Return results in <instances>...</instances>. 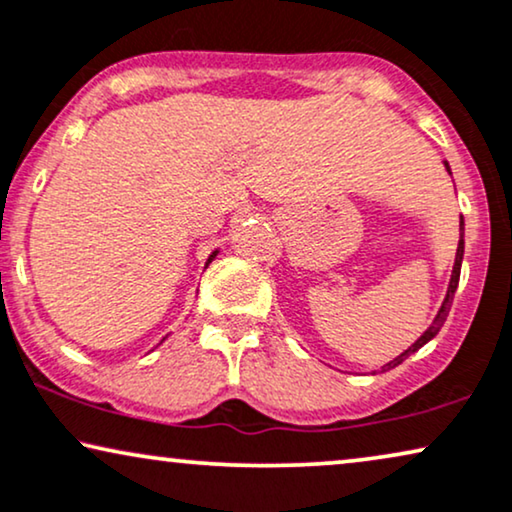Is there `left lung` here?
Returning <instances> with one entry per match:
<instances>
[{"label":"left lung","instance_id":"left-lung-1","mask_svg":"<svg viewBox=\"0 0 512 512\" xmlns=\"http://www.w3.org/2000/svg\"><path fill=\"white\" fill-rule=\"evenodd\" d=\"M445 168H447V173L452 175V170H449V163L445 161ZM461 238H459V248H456V260H454V269H452V278H449V288H447V295H445V299H442V306H440V311H438V316L433 318V323H431V327H428V330L424 332V335H421L417 342H414L410 349L407 351H403L400 353L398 358H393L391 363H386L384 367H381V370H393V367H398L400 363H403V360H407L412 356L414 351H419L421 346L424 344H428L431 342V339L438 335L440 332V327L445 325V320H447V313H449V309H452V302H454V292H456V288H459V276H461V262H463V217H461Z\"/></svg>","mask_w":512,"mask_h":512}]
</instances>
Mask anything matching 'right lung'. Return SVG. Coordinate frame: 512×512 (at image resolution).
Wrapping results in <instances>:
<instances>
[{"instance_id":"obj_1","label":"right lung","mask_w":512,"mask_h":512,"mask_svg":"<svg viewBox=\"0 0 512 512\" xmlns=\"http://www.w3.org/2000/svg\"><path fill=\"white\" fill-rule=\"evenodd\" d=\"M213 255H217V250H215V252H213ZM213 255H210V257H213Z\"/></svg>"}]
</instances>
